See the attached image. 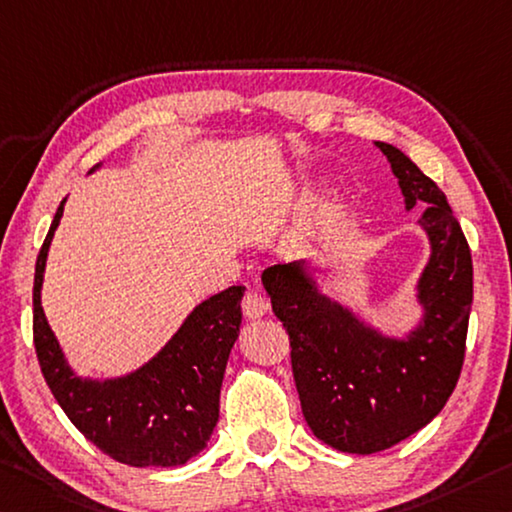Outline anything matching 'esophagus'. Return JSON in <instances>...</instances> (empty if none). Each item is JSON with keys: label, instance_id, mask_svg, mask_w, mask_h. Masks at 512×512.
<instances>
[{"label": "esophagus", "instance_id": "esophagus-1", "mask_svg": "<svg viewBox=\"0 0 512 512\" xmlns=\"http://www.w3.org/2000/svg\"><path fill=\"white\" fill-rule=\"evenodd\" d=\"M241 307L246 319H259V316L269 312V298H266L259 289H248L246 296L241 300Z\"/></svg>", "mask_w": 512, "mask_h": 512}]
</instances>
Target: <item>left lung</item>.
<instances>
[{
    "label": "left lung",
    "instance_id": "obj_1",
    "mask_svg": "<svg viewBox=\"0 0 512 512\" xmlns=\"http://www.w3.org/2000/svg\"><path fill=\"white\" fill-rule=\"evenodd\" d=\"M399 177L405 209L424 202L419 225L431 259L417 285L424 319L405 339L383 337L323 296L305 262L262 273L273 314L289 335L300 408L312 433L344 453H376L440 415L465 362L474 298L472 253L446 196L389 143H376Z\"/></svg>",
    "mask_w": 512,
    "mask_h": 512
}]
</instances>
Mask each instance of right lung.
<instances>
[{
    "label": "right lung",
    "instance_id": "obj_1",
    "mask_svg": "<svg viewBox=\"0 0 512 512\" xmlns=\"http://www.w3.org/2000/svg\"><path fill=\"white\" fill-rule=\"evenodd\" d=\"M61 200L34 275V346L47 387L77 431L129 467H177L205 449L218 421L227 358L239 337L243 287L202 300L173 339L134 373L79 378L47 326L40 287L47 250L63 216Z\"/></svg>",
    "mask_w": 512,
    "mask_h": 512
}]
</instances>
